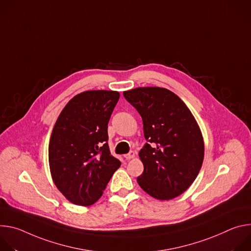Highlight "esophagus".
I'll list each match as a JSON object with an SVG mask.
<instances>
[{
	"instance_id": "obj_1",
	"label": "esophagus",
	"mask_w": 251,
	"mask_h": 251,
	"mask_svg": "<svg viewBox=\"0 0 251 251\" xmlns=\"http://www.w3.org/2000/svg\"><path fill=\"white\" fill-rule=\"evenodd\" d=\"M134 156H135V152H134L133 151H130L128 153H126V154L124 155V157H125L126 159H131V158H133Z\"/></svg>"
}]
</instances>
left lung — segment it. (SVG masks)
<instances>
[{
  "label": "left lung",
  "instance_id": "obj_1",
  "mask_svg": "<svg viewBox=\"0 0 251 251\" xmlns=\"http://www.w3.org/2000/svg\"><path fill=\"white\" fill-rule=\"evenodd\" d=\"M141 115L146 145L140 151L144 173L137 183L160 201L175 199L197 178L203 161L204 145L200 126L185 103L173 92L137 88L124 92Z\"/></svg>",
  "mask_w": 251,
  "mask_h": 251
}]
</instances>
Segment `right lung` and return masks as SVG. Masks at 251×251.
Listing matches in <instances>:
<instances>
[{
    "label": "right lung",
    "mask_w": 251,
    "mask_h": 251,
    "mask_svg": "<svg viewBox=\"0 0 251 251\" xmlns=\"http://www.w3.org/2000/svg\"><path fill=\"white\" fill-rule=\"evenodd\" d=\"M120 99L113 91L75 96L54 124L49 145L52 180L73 203L91 205L121 166L110 154L107 124Z\"/></svg>",
    "instance_id": "1"
}]
</instances>
